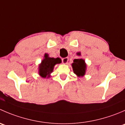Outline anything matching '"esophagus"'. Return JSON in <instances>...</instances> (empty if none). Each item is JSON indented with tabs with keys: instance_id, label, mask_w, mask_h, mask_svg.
Segmentation results:
<instances>
[{
	"instance_id": "34e87169",
	"label": "esophagus",
	"mask_w": 125,
	"mask_h": 125,
	"mask_svg": "<svg viewBox=\"0 0 125 125\" xmlns=\"http://www.w3.org/2000/svg\"><path fill=\"white\" fill-rule=\"evenodd\" d=\"M68 57H65V58H63L62 59V63L64 64H66L68 63Z\"/></svg>"
}]
</instances>
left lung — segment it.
<instances>
[{
  "mask_svg": "<svg viewBox=\"0 0 125 125\" xmlns=\"http://www.w3.org/2000/svg\"><path fill=\"white\" fill-rule=\"evenodd\" d=\"M80 55V54H79ZM74 73L79 77L83 76L86 70V64L83 59H74V63L72 64Z\"/></svg>",
  "mask_w": 125,
  "mask_h": 125,
  "instance_id": "left-lung-1",
  "label": "left lung"
}]
</instances>
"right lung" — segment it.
Masks as SVG:
<instances>
[{"label":"right lung","mask_w":125,"mask_h":125,"mask_svg":"<svg viewBox=\"0 0 125 125\" xmlns=\"http://www.w3.org/2000/svg\"><path fill=\"white\" fill-rule=\"evenodd\" d=\"M61 63V60L59 58L49 57L48 54H45V58L39 65V74L42 77L45 78L50 77V73L53 71L54 66L55 64Z\"/></svg>","instance_id":"obj_1"}]
</instances>
